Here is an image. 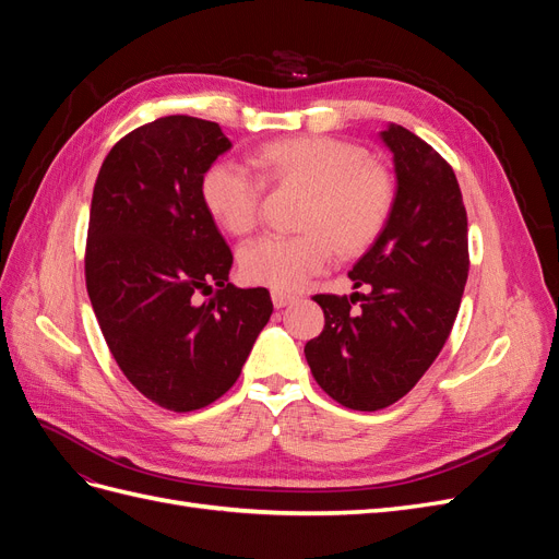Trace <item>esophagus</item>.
<instances>
[{
  "label": "esophagus",
  "mask_w": 559,
  "mask_h": 559,
  "mask_svg": "<svg viewBox=\"0 0 559 559\" xmlns=\"http://www.w3.org/2000/svg\"><path fill=\"white\" fill-rule=\"evenodd\" d=\"M294 300H296V296H292V294L273 292V306H275V308H286V306H292Z\"/></svg>",
  "instance_id": "34e87169"
}]
</instances>
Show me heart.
Returning <instances> with one entry per match:
<instances>
[{
  "label": "heart",
  "mask_w": 559,
  "mask_h": 559,
  "mask_svg": "<svg viewBox=\"0 0 559 559\" xmlns=\"http://www.w3.org/2000/svg\"><path fill=\"white\" fill-rule=\"evenodd\" d=\"M265 179L298 186L302 200L298 235H263L240 249V270L251 284L298 292L331 263L333 249L357 257L384 230L394 207V181L366 151L333 138H292L257 151ZM261 179L247 165L222 158L202 175V200L214 222L247 235L259 218Z\"/></svg>",
  "instance_id": "heart-1"
}]
</instances>
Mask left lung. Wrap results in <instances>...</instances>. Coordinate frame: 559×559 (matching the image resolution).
<instances>
[{"mask_svg": "<svg viewBox=\"0 0 559 559\" xmlns=\"http://www.w3.org/2000/svg\"><path fill=\"white\" fill-rule=\"evenodd\" d=\"M380 142L394 160V207L349 270V296L319 294L324 331L306 345L317 384L345 408L380 411L427 373L460 312L468 228L452 167L403 126Z\"/></svg>", "mask_w": 559, "mask_h": 559, "instance_id": "1", "label": "left lung"}]
</instances>
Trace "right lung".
<instances>
[{"mask_svg":"<svg viewBox=\"0 0 559 559\" xmlns=\"http://www.w3.org/2000/svg\"><path fill=\"white\" fill-rule=\"evenodd\" d=\"M230 146L218 123L163 116L114 144L93 189L86 286L99 329L123 376L175 413L224 396L273 314L263 286L228 282L233 253L202 200V175Z\"/></svg>","mask_w":559,"mask_h":559,"instance_id":"right-lung-1","label":"right lung"}]
</instances>
